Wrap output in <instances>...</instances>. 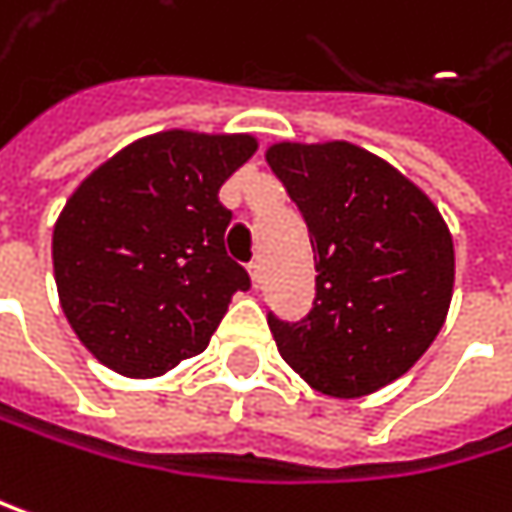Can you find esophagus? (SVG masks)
I'll use <instances>...</instances> for the list:
<instances>
[{"label":"esophagus","mask_w":512,"mask_h":512,"mask_svg":"<svg viewBox=\"0 0 512 512\" xmlns=\"http://www.w3.org/2000/svg\"><path fill=\"white\" fill-rule=\"evenodd\" d=\"M248 276H251V285L254 288H261L264 285V267L254 261V264H248Z\"/></svg>","instance_id":"obj_1"}]
</instances>
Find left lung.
Returning a JSON list of instances; mask_svg holds the SVG:
<instances>
[{
  "instance_id": "obj_1",
  "label": "left lung",
  "mask_w": 512,
  "mask_h": 512,
  "mask_svg": "<svg viewBox=\"0 0 512 512\" xmlns=\"http://www.w3.org/2000/svg\"><path fill=\"white\" fill-rule=\"evenodd\" d=\"M267 164L309 224L318 270L300 324L270 315L282 360L333 399L393 384L450 312L456 254L444 215L390 161L348 140H282Z\"/></svg>"
}]
</instances>
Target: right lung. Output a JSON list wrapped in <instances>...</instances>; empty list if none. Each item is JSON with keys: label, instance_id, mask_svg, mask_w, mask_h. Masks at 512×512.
Returning <instances> with one entry per match:
<instances>
[{"label": "right lung", "instance_id": "1", "mask_svg": "<svg viewBox=\"0 0 512 512\" xmlns=\"http://www.w3.org/2000/svg\"><path fill=\"white\" fill-rule=\"evenodd\" d=\"M251 134L158 131L95 167L53 227V276L83 348L125 378H158L206 351L248 273L224 251L218 188Z\"/></svg>", "mask_w": 512, "mask_h": 512}]
</instances>
